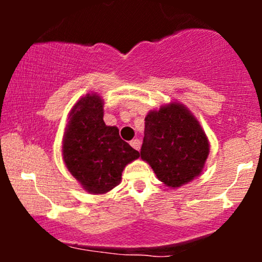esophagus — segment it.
<instances>
[{
	"label": "esophagus",
	"mask_w": 262,
	"mask_h": 262,
	"mask_svg": "<svg viewBox=\"0 0 262 262\" xmlns=\"http://www.w3.org/2000/svg\"><path fill=\"white\" fill-rule=\"evenodd\" d=\"M130 145L133 146V148L135 149V150H140V140L139 139H133L130 141Z\"/></svg>",
	"instance_id": "obj_1"
}]
</instances>
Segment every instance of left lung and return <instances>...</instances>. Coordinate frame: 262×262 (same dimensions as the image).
<instances>
[{"instance_id":"8db88e82","label":"left lung","mask_w":262,"mask_h":262,"mask_svg":"<svg viewBox=\"0 0 262 262\" xmlns=\"http://www.w3.org/2000/svg\"><path fill=\"white\" fill-rule=\"evenodd\" d=\"M208 154V138L187 107L171 102L146 114L140 156L166 186L177 188L200 176Z\"/></svg>"}]
</instances>
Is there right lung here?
Here are the masks:
<instances>
[{
    "label": "right lung",
    "instance_id": "right-lung-1",
    "mask_svg": "<svg viewBox=\"0 0 262 262\" xmlns=\"http://www.w3.org/2000/svg\"><path fill=\"white\" fill-rule=\"evenodd\" d=\"M139 158V151L119 137L117 127L103 121V100L87 93L75 103L69 116L62 159L85 191L103 194L119 185L129 162Z\"/></svg>",
    "mask_w": 262,
    "mask_h": 262
}]
</instances>
